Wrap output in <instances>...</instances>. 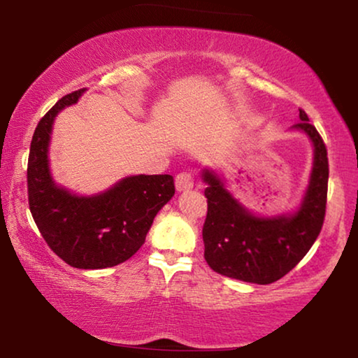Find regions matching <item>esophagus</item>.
Masks as SVG:
<instances>
[{
	"mask_svg": "<svg viewBox=\"0 0 358 358\" xmlns=\"http://www.w3.org/2000/svg\"><path fill=\"white\" fill-rule=\"evenodd\" d=\"M194 187V179L189 173H180L176 176V189L178 192H185V190H190Z\"/></svg>",
	"mask_w": 358,
	"mask_h": 358,
	"instance_id": "1",
	"label": "esophagus"
}]
</instances>
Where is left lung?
<instances>
[{"label":"left lung","mask_w":358,"mask_h":358,"mask_svg":"<svg viewBox=\"0 0 358 358\" xmlns=\"http://www.w3.org/2000/svg\"><path fill=\"white\" fill-rule=\"evenodd\" d=\"M301 131L313 145V166L298 207L288 213L262 215L244 207L224 185V178L203 168L200 178L208 202L202 236L205 261L215 272L236 280L277 282L292 271L315 244L326 213L327 151L317 130L300 109V122L290 129Z\"/></svg>","instance_id":"obj_1"}]
</instances>
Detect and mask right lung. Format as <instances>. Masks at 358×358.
Masks as SVG:
<instances>
[{"mask_svg":"<svg viewBox=\"0 0 358 358\" xmlns=\"http://www.w3.org/2000/svg\"><path fill=\"white\" fill-rule=\"evenodd\" d=\"M85 91L62 97L34 131L27 163L29 207L43 239L68 266L106 268L125 262L143 246L155 217L176 189L169 174L127 176L91 195L57 184L50 169L53 122Z\"/></svg>","mask_w":358,"mask_h":358,"instance_id":"1","label":"right lung"}]
</instances>
